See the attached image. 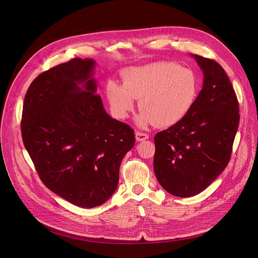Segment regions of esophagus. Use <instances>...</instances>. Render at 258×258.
Here are the masks:
<instances>
[{
  "instance_id": "obj_1",
  "label": "esophagus",
  "mask_w": 258,
  "mask_h": 258,
  "mask_svg": "<svg viewBox=\"0 0 258 258\" xmlns=\"http://www.w3.org/2000/svg\"><path fill=\"white\" fill-rule=\"evenodd\" d=\"M149 138V136L147 135L146 133H142V132H136V139L137 141L141 142V141H145Z\"/></svg>"
}]
</instances>
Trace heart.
I'll list each match as a JSON object with an SVG mask.
<instances>
[{"label": "heart", "instance_id": "1", "mask_svg": "<svg viewBox=\"0 0 258 258\" xmlns=\"http://www.w3.org/2000/svg\"><path fill=\"white\" fill-rule=\"evenodd\" d=\"M199 92L193 70L173 62H153L123 71L122 85L110 82L107 98L113 114L124 119L133 111L135 99L142 110L140 126L155 123L171 126L185 117L194 106Z\"/></svg>", "mask_w": 258, "mask_h": 258}]
</instances>
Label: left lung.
Instances as JSON below:
<instances>
[{
  "label": "left lung",
  "mask_w": 258,
  "mask_h": 258,
  "mask_svg": "<svg viewBox=\"0 0 258 258\" xmlns=\"http://www.w3.org/2000/svg\"><path fill=\"white\" fill-rule=\"evenodd\" d=\"M204 82L190 112L154 137V172L164 190L192 197L227 167L240 121L239 103L224 68L194 55Z\"/></svg>",
  "instance_id": "8db88e82"
}]
</instances>
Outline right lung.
Wrapping results in <instances>:
<instances>
[{
	"label": "right lung",
	"mask_w": 258,
	"mask_h": 258,
	"mask_svg": "<svg viewBox=\"0 0 258 258\" xmlns=\"http://www.w3.org/2000/svg\"><path fill=\"white\" fill-rule=\"evenodd\" d=\"M94 67L93 59L75 58L41 73L26 92L21 118L24 147L44 185L83 208L112 196L135 145L134 130L106 113Z\"/></svg>",
	"instance_id": "right-lung-1"
}]
</instances>
